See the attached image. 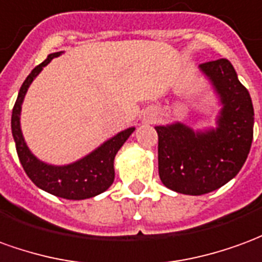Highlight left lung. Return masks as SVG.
<instances>
[{"label":"left lung","instance_id":"8db88e82","mask_svg":"<svg viewBox=\"0 0 262 262\" xmlns=\"http://www.w3.org/2000/svg\"><path fill=\"white\" fill-rule=\"evenodd\" d=\"M222 108L216 128L194 131L183 122L157 125L158 169L165 186L178 193H210L231 181L253 142L254 108L250 93L227 59L200 64Z\"/></svg>","mask_w":262,"mask_h":262}]
</instances>
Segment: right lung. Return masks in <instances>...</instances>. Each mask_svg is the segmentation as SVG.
Listing matches in <instances>:
<instances>
[{"label": "right lung", "mask_w": 262, "mask_h": 262, "mask_svg": "<svg viewBox=\"0 0 262 262\" xmlns=\"http://www.w3.org/2000/svg\"><path fill=\"white\" fill-rule=\"evenodd\" d=\"M63 52L51 53L46 60L38 64L29 73L22 83L15 105L12 108L11 128L15 141L16 154L22 168L27 172L29 179L42 190L55 194L57 198L69 200H83L94 198L105 192L114 182V158L129 135L135 131V127H129L104 141L94 151L86 157L77 159L68 165H51L40 161L33 155L25 142L21 129V110L24 98L28 89L32 84L35 77L49 64L53 57L62 55Z\"/></svg>", "instance_id": "add662e5"}]
</instances>
